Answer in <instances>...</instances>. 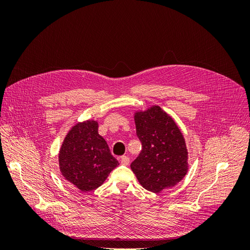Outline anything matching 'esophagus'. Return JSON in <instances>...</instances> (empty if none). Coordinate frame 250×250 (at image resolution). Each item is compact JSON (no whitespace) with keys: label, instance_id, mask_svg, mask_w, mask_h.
I'll list each match as a JSON object with an SVG mask.
<instances>
[{"label":"esophagus","instance_id":"34e87169","mask_svg":"<svg viewBox=\"0 0 250 250\" xmlns=\"http://www.w3.org/2000/svg\"><path fill=\"white\" fill-rule=\"evenodd\" d=\"M120 163L122 164V165H124V166L129 165V157H127V156H125V155L121 156V158H120Z\"/></svg>","mask_w":250,"mask_h":250}]
</instances>
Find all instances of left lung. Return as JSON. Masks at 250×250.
<instances>
[{
    "instance_id": "obj_1",
    "label": "left lung",
    "mask_w": 250,
    "mask_h": 250,
    "mask_svg": "<svg viewBox=\"0 0 250 250\" xmlns=\"http://www.w3.org/2000/svg\"><path fill=\"white\" fill-rule=\"evenodd\" d=\"M142 151L130 168L146 190L158 193L172 188L188 172V150L183 133L160 106L134 113Z\"/></svg>"
}]
</instances>
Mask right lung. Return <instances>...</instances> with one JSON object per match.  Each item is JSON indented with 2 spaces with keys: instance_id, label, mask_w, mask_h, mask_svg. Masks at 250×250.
<instances>
[{
  "instance_id": "add662e5",
  "label": "right lung",
  "mask_w": 250,
  "mask_h": 250,
  "mask_svg": "<svg viewBox=\"0 0 250 250\" xmlns=\"http://www.w3.org/2000/svg\"><path fill=\"white\" fill-rule=\"evenodd\" d=\"M58 162L62 176L82 192L99 188L120 165L98 133V122L94 120L71 128L59 150Z\"/></svg>"
}]
</instances>
